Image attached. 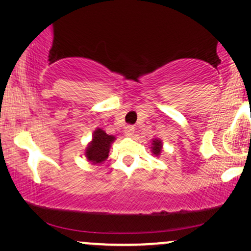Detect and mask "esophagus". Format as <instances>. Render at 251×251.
<instances>
[{"label": "esophagus", "mask_w": 251, "mask_h": 251, "mask_svg": "<svg viewBox=\"0 0 251 251\" xmlns=\"http://www.w3.org/2000/svg\"><path fill=\"white\" fill-rule=\"evenodd\" d=\"M133 132H135V128H133L132 126H126V129H125V135H126V137H132Z\"/></svg>", "instance_id": "1"}]
</instances>
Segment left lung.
Instances as JSON below:
<instances>
[{
  "label": "left lung",
  "mask_w": 251,
  "mask_h": 251,
  "mask_svg": "<svg viewBox=\"0 0 251 251\" xmlns=\"http://www.w3.org/2000/svg\"><path fill=\"white\" fill-rule=\"evenodd\" d=\"M162 146H163L162 140H160V139H157V138L153 139L152 146H151V150H152L153 155L159 156L160 154H161V152H162Z\"/></svg>",
  "instance_id": "8db88e82"
}]
</instances>
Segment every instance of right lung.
<instances>
[{
    "label": "right lung",
    "instance_id": "add662e5",
    "mask_svg": "<svg viewBox=\"0 0 251 251\" xmlns=\"http://www.w3.org/2000/svg\"><path fill=\"white\" fill-rule=\"evenodd\" d=\"M116 138L112 135H107L104 130L97 128L92 135L91 142L88 144L84 151V155L89 162L92 164H100L108 157L109 149L112 143Z\"/></svg>",
    "mask_w": 251,
    "mask_h": 251
}]
</instances>
